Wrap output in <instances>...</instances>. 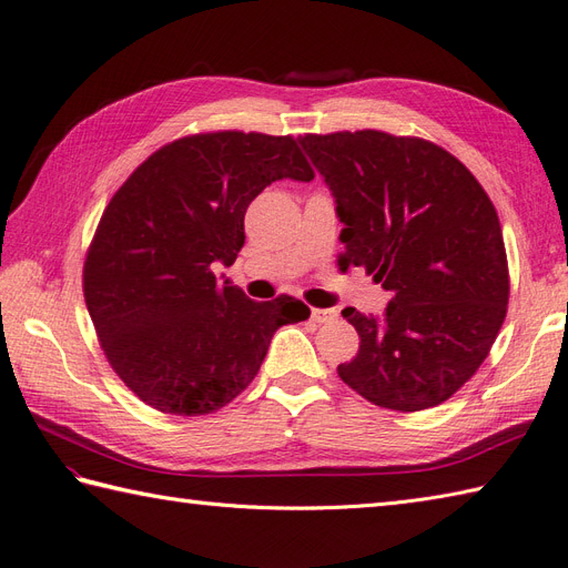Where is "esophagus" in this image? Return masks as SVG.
I'll return each mask as SVG.
<instances>
[{"label": "esophagus", "mask_w": 568, "mask_h": 568, "mask_svg": "<svg viewBox=\"0 0 568 568\" xmlns=\"http://www.w3.org/2000/svg\"><path fill=\"white\" fill-rule=\"evenodd\" d=\"M336 315H338L336 311H322V307H313V320H315V322H320V324L336 320Z\"/></svg>", "instance_id": "1"}]
</instances>
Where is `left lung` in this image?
<instances>
[{
  "mask_svg": "<svg viewBox=\"0 0 568 568\" xmlns=\"http://www.w3.org/2000/svg\"><path fill=\"white\" fill-rule=\"evenodd\" d=\"M301 146L336 203L343 265L390 294L382 315L346 307L359 351L338 376L369 403L419 412L467 384L507 315L500 220L448 151L379 130L305 134Z\"/></svg>",
  "mask_w": 568,
  "mask_h": 568,
  "instance_id": "left-lung-1",
  "label": "left lung"
}]
</instances>
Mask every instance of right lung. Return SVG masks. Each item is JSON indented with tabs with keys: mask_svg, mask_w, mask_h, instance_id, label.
<instances>
[{
	"mask_svg": "<svg viewBox=\"0 0 568 568\" xmlns=\"http://www.w3.org/2000/svg\"><path fill=\"white\" fill-rule=\"evenodd\" d=\"M313 178L291 136L211 132L159 149L118 189L82 280L101 348L136 398L209 415L255 379L280 326L311 317L291 296L251 301L215 267L236 261L265 186Z\"/></svg>",
	"mask_w": 568,
	"mask_h": 568,
	"instance_id": "add662e5",
	"label": "right lung"
}]
</instances>
